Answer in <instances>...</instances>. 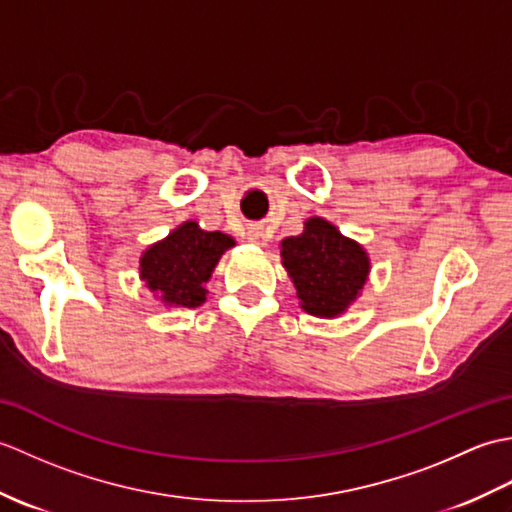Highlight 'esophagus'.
Masks as SVG:
<instances>
[{"label": "esophagus", "mask_w": 512, "mask_h": 512, "mask_svg": "<svg viewBox=\"0 0 512 512\" xmlns=\"http://www.w3.org/2000/svg\"><path fill=\"white\" fill-rule=\"evenodd\" d=\"M248 242L264 246V244L268 242V233L264 231L262 226H250V228H248Z\"/></svg>", "instance_id": "34e87169"}]
</instances>
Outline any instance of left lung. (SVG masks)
Masks as SVG:
<instances>
[{
	"label": "left lung",
	"instance_id": "left-lung-1",
	"mask_svg": "<svg viewBox=\"0 0 512 512\" xmlns=\"http://www.w3.org/2000/svg\"><path fill=\"white\" fill-rule=\"evenodd\" d=\"M281 266L303 312L336 319L361 297L372 270L367 250L323 217H308L303 233L281 239Z\"/></svg>",
	"mask_w": 512,
	"mask_h": 512
}]
</instances>
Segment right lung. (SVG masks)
<instances>
[{"instance_id":"obj_1","label":"right lung","mask_w":512,"mask_h":512,"mask_svg":"<svg viewBox=\"0 0 512 512\" xmlns=\"http://www.w3.org/2000/svg\"><path fill=\"white\" fill-rule=\"evenodd\" d=\"M235 246L222 231H204L198 222H184L145 248L138 273L147 290L167 308H198L206 301V281L220 257Z\"/></svg>"}]
</instances>
